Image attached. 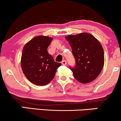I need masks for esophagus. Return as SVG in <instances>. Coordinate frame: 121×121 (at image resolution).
<instances>
[{
	"mask_svg": "<svg viewBox=\"0 0 121 121\" xmlns=\"http://www.w3.org/2000/svg\"><path fill=\"white\" fill-rule=\"evenodd\" d=\"M61 64H62V65H66V64H67L66 60H63V61H62Z\"/></svg>",
	"mask_w": 121,
	"mask_h": 121,
	"instance_id": "obj_1",
	"label": "esophagus"
}]
</instances>
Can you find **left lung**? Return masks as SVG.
<instances>
[{"label":"left lung","instance_id":"8db88e82","mask_svg":"<svg viewBox=\"0 0 121 121\" xmlns=\"http://www.w3.org/2000/svg\"><path fill=\"white\" fill-rule=\"evenodd\" d=\"M75 58V66H69L78 82L87 83L97 78L104 64V49L99 42L91 34L80 33L67 36Z\"/></svg>","mask_w":121,"mask_h":121}]
</instances>
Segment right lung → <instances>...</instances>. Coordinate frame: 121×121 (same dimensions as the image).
<instances>
[{
    "mask_svg": "<svg viewBox=\"0 0 121 121\" xmlns=\"http://www.w3.org/2000/svg\"><path fill=\"white\" fill-rule=\"evenodd\" d=\"M53 38L47 36L34 37L25 45L21 64L24 75L33 84L44 86L54 78L61 64L55 61L47 48Z\"/></svg>",
    "mask_w": 121,
    "mask_h": 121,
    "instance_id": "obj_1",
    "label": "right lung"
}]
</instances>
